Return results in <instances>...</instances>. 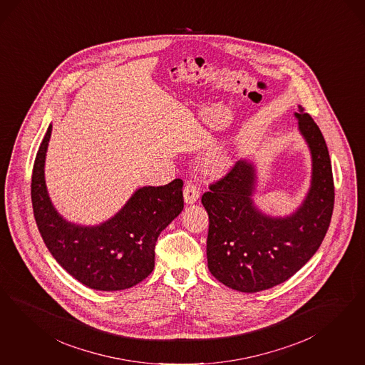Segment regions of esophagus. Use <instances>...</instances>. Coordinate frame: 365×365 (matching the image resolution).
<instances>
[{
    "mask_svg": "<svg viewBox=\"0 0 365 365\" xmlns=\"http://www.w3.org/2000/svg\"><path fill=\"white\" fill-rule=\"evenodd\" d=\"M200 197V192L197 187L192 182H188L184 188V200L187 204H195Z\"/></svg>",
    "mask_w": 365,
    "mask_h": 365,
    "instance_id": "34e87169",
    "label": "esophagus"
}]
</instances>
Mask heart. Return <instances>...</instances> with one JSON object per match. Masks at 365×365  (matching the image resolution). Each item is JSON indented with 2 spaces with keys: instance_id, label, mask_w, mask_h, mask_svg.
Instances as JSON below:
<instances>
[{
  "instance_id": "obj_1",
  "label": "heart",
  "mask_w": 365,
  "mask_h": 365,
  "mask_svg": "<svg viewBox=\"0 0 365 365\" xmlns=\"http://www.w3.org/2000/svg\"><path fill=\"white\" fill-rule=\"evenodd\" d=\"M231 166V155L223 146L215 145L208 149L204 157V168L210 175H222Z\"/></svg>"
}]
</instances>
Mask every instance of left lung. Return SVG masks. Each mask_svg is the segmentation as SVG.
Instances as JSON below:
<instances>
[{
    "label": "left lung",
    "instance_id": "left-lung-1",
    "mask_svg": "<svg viewBox=\"0 0 365 365\" xmlns=\"http://www.w3.org/2000/svg\"><path fill=\"white\" fill-rule=\"evenodd\" d=\"M294 117L312 155V180L293 213L270 216L259 210L254 201L257 168L246 158L201 197L210 217L208 269L219 282L242 293L287 281L316 254L329 228L334 185L328 146L302 107Z\"/></svg>",
    "mask_w": 365,
    "mask_h": 365
}]
</instances>
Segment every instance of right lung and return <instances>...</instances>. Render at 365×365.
Instances as JSON below:
<instances>
[{"label": "right lung", "instance_id": "obj_1", "mask_svg": "<svg viewBox=\"0 0 365 365\" xmlns=\"http://www.w3.org/2000/svg\"><path fill=\"white\" fill-rule=\"evenodd\" d=\"M52 125L36 155L31 196L36 224L52 257L84 286L117 292L135 286L154 269L157 237L184 208L176 178L163 187H142L103 223L82 225L64 219L48 195L44 165Z\"/></svg>", "mask_w": 365, "mask_h": 365}]
</instances>
